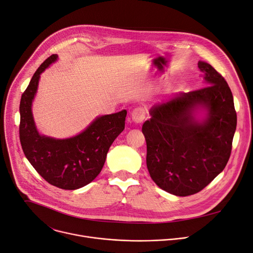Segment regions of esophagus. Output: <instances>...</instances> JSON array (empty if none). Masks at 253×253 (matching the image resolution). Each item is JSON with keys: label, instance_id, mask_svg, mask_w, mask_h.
I'll list each match as a JSON object with an SVG mask.
<instances>
[{"label": "esophagus", "instance_id": "obj_1", "mask_svg": "<svg viewBox=\"0 0 253 253\" xmlns=\"http://www.w3.org/2000/svg\"><path fill=\"white\" fill-rule=\"evenodd\" d=\"M147 117V113H145L144 109L142 108H136L133 110L131 114V118H132V121L135 122V123H141L143 122V120Z\"/></svg>", "mask_w": 253, "mask_h": 253}]
</instances>
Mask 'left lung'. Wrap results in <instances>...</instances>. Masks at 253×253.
Listing matches in <instances>:
<instances>
[{
	"instance_id": "1",
	"label": "left lung",
	"mask_w": 253,
	"mask_h": 253,
	"mask_svg": "<svg viewBox=\"0 0 253 253\" xmlns=\"http://www.w3.org/2000/svg\"><path fill=\"white\" fill-rule=\"evenodd\" d=\"M205 87L154 105L142 125L147 141V166L158 187L185 197L202 191L227 165L237 126L232 91L224 78L200 61ZM197 106L209 116L198 124L191 113Z\"/></svg>"
}]
</instances>
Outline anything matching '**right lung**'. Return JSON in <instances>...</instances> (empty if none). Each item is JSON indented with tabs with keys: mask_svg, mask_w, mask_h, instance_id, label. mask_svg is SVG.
I'll return each mask as SVG.
<instances>
[{
	"mask_svg": "<svg viewBox=\"0 0 253 253\" xmlns=\"http://www.w3.org/2000/svg\"><path fill=\"white\" fill-rule=\"evenodd\" d=\"M56 59L57 55L52 54L40 65L22 93L19 138L26 159L46 181L62 190H77L100 173L110 147L125 128L127 112L99 117L72 138L54 139L40 135L33 119L32 102L40 75Z\"/></svg>",
	"mask_w": 253,
	"mask_h": 253,
	"instance_id": "obj_1",
	"label": "right lung"
}]
</instances>
